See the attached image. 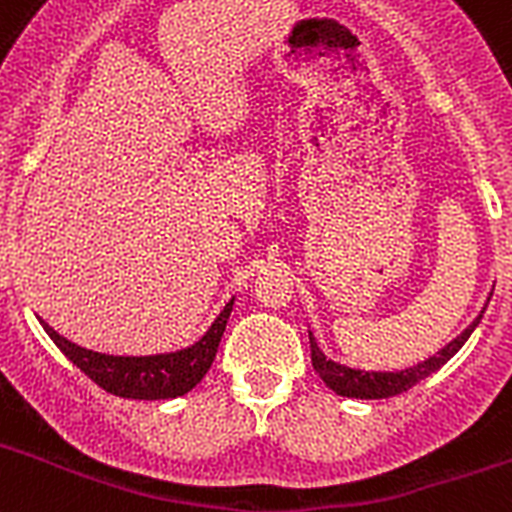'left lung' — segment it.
<instances>
[{
	"label": "left lung",
	"mask_w": 512,
	"mask_h": 512,
	"mask_svg": "<svg viewBox=\"0 0 512 512\" xmlns=\"http://www.w3.org/2000/svg\"><path fill=\"white\" fill-rule=\"evenodd\" d=\"M487 302H490V297H487ZM482 312H485V307H482ZM479 320H482V315H477V320H474L461 336H456L454 341L446 343L436 356L420 361V364L410 366V369H400V372H361V369H351V366L346 364H338V361L328 359V356L320 351V346L315 343V338H312L310 333L312 369L318 372V377L323 379L336 395L359 397V400H382V397L400 395V392H408L410 387L423 382L425 377H431L433 372H438V369H441V366L467 343V338L472 336V330L477 328Z\"/></svg>",
	"instance_id": "8db88e82"
}]
</instances>
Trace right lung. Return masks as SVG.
<instances>
[{
  "label": "right lung",
  "mask_w": 512,
  "mask_h": 512,
  "mask_svg": "<svg viewBox=\"0 0 512 512\" xmlns=\"http://www.w3.org/2000/svg\"><path fill=\"white\" fill-rule=\"evenodd\" d=\"M230 310H233V300L220 310L215 323L197 343L182 348V351H174V354L156 356L99 354V351H89V348L66 341L43 320L40 323H43L45 333L51 336V341L69 356V361H74L81 372L87 374L94 384H99L102 390L117 397H128V400H171V397L187 395L202 382V377L215 361Z\"/></svg>",
  "instance_id": "right-lung-1"
}]
</instances>
